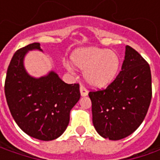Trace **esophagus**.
Returning a JSON list of instances; mask_svg holds the SVG:
<instances>
[{
	"instance_id": "1",
	"label": "esophagus",
	"mask_w": 160,
	"mask_h": 160,
	"mask_svg": "<svg viewBox=\"0 0 160 160\" xmlns=\"http://www.w3.org/2000/svg\"><path fill=\"white\" fill-rule=\"evenodd\" d=\"M80 92H81V95L82 96L88 95V90L86 89L83 85H81V86H80Z\"/></svg>"
}]
</instances>
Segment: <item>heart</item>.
<instances>
[{
	"mask_svg": "<svg viewBox=\"0 0 160 160\" xmlns=\"http://www.w3.org/2000/svg\"><path fill=\"white\" fill-rule=\"evenodd\" d=\"M72 63L83 72L84 79L97 88L107 86L116 78L120 68L118 54L110 50L89 47L79 49L71 55ZM67 69L73 67L66 63Z\"/></svg>",
	"mask_w": 160,
	"mask_h": 160,
	"instance_id": "1",
	"label": "heart"
}]
</instances>
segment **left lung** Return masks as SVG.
<instances>
[{
  "mask_svg": "<svg viewBox=\"0 0 160 160\" xmlns=\"http://www.w3.org/2000/svg\"><path fill=\"white\" fill-rule=\"evenodd\" d=\"M151 96L150 65L126 45L125 60L116 79L106 89L89 92L96 131L113 141L127 137L142 123Z\"/></svg>",
  "mask_w": 160,
  "mask_h": 160,
  "instance_id": "left-lung-1",
  "label": "left lung"
}]
</instances>
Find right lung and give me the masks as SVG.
Returning <instances> with one entry per match:
<instances>
[{"instance_id":"add662e5","label":"right lung","mask_w":160,"mask_h":160,"mask_svg":"<svg viewBox=\"0 0 160 160\" xmlns=\"http://www.w3.org/2000/svg\"><path fill=\"white\" fill-rule=\"evenodd\" d=\"M31 50L42 51L40 43L28 44L14 53L5 79V96L22 131L38 140L52 141L68 126L71 108L80 99L79 83H66L53 71L40 78L30 77L23 60Z\"/></svg>"}]
</instances>
